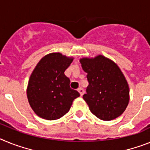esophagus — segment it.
I'll return each mask as SVG.
<instances>
[{
    "label": "esophagus",
    "mask_w": 150,
    "mask_h": 150,
    "mask_svg": "<svg viewBox=\"0 0 150 150\" xmlns=\"http://www.w3.org/2000/svg\"><path fill=\"white\" fill-rule=\"evenodd\" d=\"M78 91H79V93H80L81 96H82V95L84 94V90L82 88H79V89H78Z\"/></svg>",
    "instance_id": "esophagus-1"
}]
</instances>
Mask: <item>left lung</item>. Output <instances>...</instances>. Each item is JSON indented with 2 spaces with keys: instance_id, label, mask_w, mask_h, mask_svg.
Returning a JSON list of instances; mask_svg holds the SVG:
<instances>
[{
  "instance_id": "1",
  "label": "left lung",
  "mask_w": 150,
  "mask_h": 150,
  "mask_svg": "<svg viewBox=\"0 0 150 150\" xmlns=\"http://www.w3.org/2000/svg\"><path fill=\"white\" fill-rule=\"evenodd\" d=\"M89 83L83 99L91 112L103 121L120 116L129 102V88L122 71L102 55L80 59Z\"/></svg>"
}]
</instances>
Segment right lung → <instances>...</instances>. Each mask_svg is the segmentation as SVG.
I'll return each instance as SVG.
<instances>
[{"mask_svg":"<svg viewBox=\"0 0 150 150\" xmlns=\"http://www.w3.org/2000/svg\"><path fill=\"white\" fill-rule=\"evenodd\" d=\"M73 60L59 53L44 57L28 81L27 97L34 112L47 120H55L69 111L73 100L80 93L70 88L64 71Z\"/></svg>","mask_w":150,"mask_h":150,"instance_id":"right-lung-1","label":"right lung"}]
</instances>
